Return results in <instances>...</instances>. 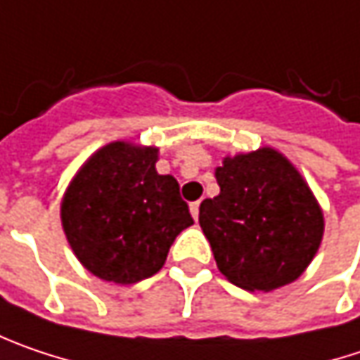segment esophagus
<instances>
[{
    "label": "esophagus",
    "instance_id": "esophagus-1",
    "mask_svg": "<svg viewBox=\"0 0 360 360\" xmlns=\"http://www.w3.org/2000/svg\"><path fill=\"white\" fill-rule=\"evenodd\" d=\"M200 203H201V201H193V203L189 205V210H191V216H193V220H198V218H200Z\"/></svg>",
    "mask_w": 360,
    "mask_h": 360
}]
</instances>
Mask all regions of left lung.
<instances>
[{"label":"left lung","mask_w":360,"mask_h":360,"mask_svg":"<svg viewBox=\"0 0 360 360\" xmlns=\"http://www.w3.org/2000/svg\"><path fill=\"white\" fill-rule=\"evenodd\" d=\"M220 193L200 205V226L224 277L246 291L295 281L316 257L324 214L300 171L275 148L226 157Z\"/></svg>","instance_id":"8db88e82"}]
</instances>
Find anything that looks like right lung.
<instances>
[{"label":"right lung","instance_id":"right-lung-1","mask_svg":"<svg viewBox=\"0 0 360 360\" xmlns=\"http://www.w3.org/2000/svg\"><path fill=\"white\" fill-rule=\"evenodd\" d=\"M159 148L110 142L77 171L60 203L75 257L103 281L159 273L177 234L193 224L179 183L157 173Z\"/></svg>","mask_w":360,"mask_h":360}]
</instances>
